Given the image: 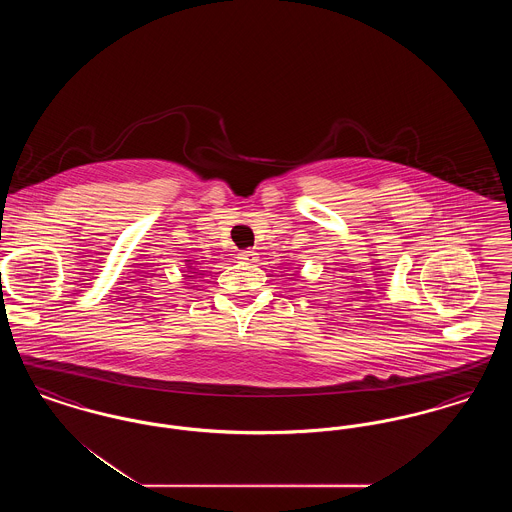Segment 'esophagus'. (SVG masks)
I'll return each instance as SVG.
<instances>
[{
  "label": "esophagus",
  "instance_id": "34e87169",
  "mask_svg": "<svg viewBox=\"0 0 512 512\" xmlns=\"http://www.w3.org/2000/svg\"><path fill=\"white\" fill-rule=\"evenodd\" d=\"M238 259H240L242 263H255V261H257V253H255V251H240V253H238Z\"/></svg>",
  "mask_w": 512,
  "mask_h": 512
}]
</instances>
